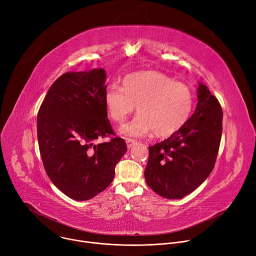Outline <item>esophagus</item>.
<instances>
[{
    "instance_id": "esophagus-1",
    "label": "esophagus",
    "mask_w": 256,
    "mask_h": 256,
    "mask_svg": "<svg viewBox=\"0 0 256 256\" xmlns=\"http://www.w3.org/2000/svg\"><path fill=\"white\" fill-rule=\"evenodd\" d=\"M134 144H136V140H132V138H126V146H128V149L132 148Z\"/></svg>"
}]
</instances>
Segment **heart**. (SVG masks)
I'll return each instance as SVG.
<instances>
[{"label":"heart","mask_w":256,"mask_h":256,"mask_svg":"<svg viewBox=\"0 0 256 256\" xmlns=\"http://www.w3.org/2000/svg\"><path fill=\"white\" fill-rule=\"evenodd\" d=\"M124 88L109 86L104 94L108 116L122 122L136 107L138 116L124 124L120 132L126 136H142L151 130L157 136H169L188 120L194 95L190 87L158 72H140L124 79Z\"/></svg>","instance_id":"b5f03b06"}]
</instances>
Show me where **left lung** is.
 <instances>
[{"instance_id":"1","label":"left lung","mask_w":256,"mask_h":256,"mask_svg":"<svg viewBox=\"0 0 256 256\" xmlns=\"http://www.w3.org/2000/svg\"><path fill=\"white\" fill-rule=\"evenodd\" d=\"M223 112L202 83L194 114L175 134L149 147L147 184L159 196L180 200L196 190L214 169L222 136Z\"/></svg>"}]
</instances>
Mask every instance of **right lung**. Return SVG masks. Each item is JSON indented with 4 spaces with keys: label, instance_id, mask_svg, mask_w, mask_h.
<instances>
[{
    "label": "right lung",
    "instance_id": "1",
    "mask_svg": "<svg viewBox=\"0 0 256 256\" xmlns=\"http://www.w3.org/2000/svg\"><path fill=\"white\" fill-rule=\"evenodd\" d=\"M103 68L68 72L50 86L38 114V138L52 184L75 200H87L112 184L126 152L107 118Z\"/></svg>",
    "mask_w": 256,
    "mask_h": 256
}]
</instances>
